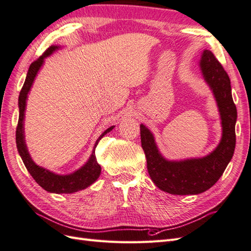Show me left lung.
<instances>
[{
    "mask_svg": "<svg viewBox=\"0 0 251 251\" xmlns=\"http://www.w3.org/2000/svg\"><path fill=\"white\" fill-rule=\"evenodd\" d=\"M199 66L221 118L222 137L217 148L201 158L169 160L159 151L153 133L140 125L141 147L150 177L158 188L172 195H198L207 191L223 175L235 148L237 108L232 100L230 79L209 50L203 51Z\"/></svg>",
    "mask_w": 251,
    "mask_h": 251,
    "instance_id": "1",
    "label": "left lung"
}]
</instances>
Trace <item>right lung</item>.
<instances>
[{
    "label": "right lung",
    "instance_id": "add662e5",
    "mask_svg": "<svg viewBox=\"0 0 251 251\" xmlns=\"http://www.w3.org/2000/svg\"><path fill=\"white\" fill-rule=\"evenodd\" d=\"M60 46H54L52 45L44 54L37 58L35 62H33L29 67V70L27 72V76L25 79L24 85L20 92L19 96V123L17 126L16 132V140H17V148L19 151V154L22 158L23 162H24L27 171L31 175L32 178L40 186H42L45 191L53 194H72L75 192L85 189L98 179L101 172L100 165L97 163L96 157H95V148L100 142V140L103 136L111 132L115 126H112L107 128L95 142V146L93 148L92 154H91L88 161L83 164L80 169L75 171L71 174L68 175H58L49 170H46L42 166L37 165L33 160L31 156H30L26 141H25V132H24V119H25V110L27 104V98L28 93L31 90L33 85V81L36 77L37 73H39L42 66L45 63V58L50 56L52 53H54L58 50Z\"/></svg>",
    "mask_w": 251,
    "mask_h": 251
}]
</instances>
